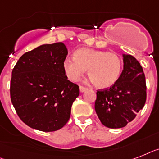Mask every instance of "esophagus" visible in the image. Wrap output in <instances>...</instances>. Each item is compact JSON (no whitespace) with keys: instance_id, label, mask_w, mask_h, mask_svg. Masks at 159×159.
Returning <instances> with one entry per match:
<instances>
[{"instance_id":"34e87169","label":"esophagus","mask_w":159,"mask_h":159,"mask_svg":"<svg viewBox=\"0 0 159 159\" xmlns=\"http://www.w3.org/2000/svg\"><path fill=\"white\" fill-rule=\"evenodd\" d=\"M87 88L86 87H84V86H80V90L81 93H83V92H84L87 90Z\"/></svg>"}]
</instances>
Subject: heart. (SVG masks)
Segmentation results:
<instances>
[{"mask_svg":"<svg viewBox=\"0 0 159 159\" xmlns=\"http://www.w3.org/2000/svg\"><path fill=\"white\" fill-rule=\"evenodd\" d=\"M123 59L116 52H106L82 48L75 52L74 57H66L63 69L71 81H78L88 70V75L97 88L111 87L121 75Z\"/></svg>","mask_w":159,"mask_h":159,"instance_id":"heart-1","label":"heart"}]
</instances>
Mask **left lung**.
I'll list each match as a JSON object with an SVG mask.
<instances>
[{"instance_id":"1","label":"left lung","mask_w":159,"mask_h":159,"mask_svg":"<svg viewBox=\"0 0 159 159\" xmlns=\"http://www.w3.org/2000/svg\"><path fill=\"white\" fill-rule=\"evenodd\" d=\"M146 101L143 68L132 55L124 54V70L110 89L97 91L95 111L101 123L110 128L125 127L136 118Z\"/></svg>"}]
</instances>
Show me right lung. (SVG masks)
<instances>
[{
    "mask_svg": "<svg viewBox=\"0 0 159 159\" xmlns=\"http://www.w3.org/2000/svg\"><path fill=\"white\" fill-rule=\"evenodd\" d=\"M62 42L43 44L25 53L12 70L10 99L17 115L30 128L54 132L67 123L79 86L67 80Z\"/></svg>",
    "mask_w": 159,
    "mask_h": 159,
    "instance_id": "obj_1",
    "label": "right lung"
}]
</instances>
